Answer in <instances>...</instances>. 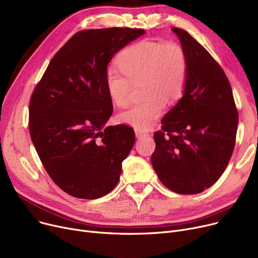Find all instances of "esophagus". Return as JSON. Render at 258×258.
Instances as JSON below:
<instances>
[{
    "label": "esophagus",
    "instance_id": "obj_1",
    "mask_svg": "<svg viewBox=\"0 0 258 258\" xmlns=\"http://www.w3.org/2000/svg\"><path fill=\"white\" fill-rule=\"evenodd\" d=\"M135 134H136V137L138 138H141V137H144V136H147V133L143 132V131H140V130H135Z\"/></svg>",
    "mask_w": 258,
    "mask_h": 258
}]
</instances>
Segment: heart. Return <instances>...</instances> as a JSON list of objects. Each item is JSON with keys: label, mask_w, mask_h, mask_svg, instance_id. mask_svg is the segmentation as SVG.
<instances>
[{"label": "heart", "mask_w": 258, "mask_h": 258, "mask_svg": "<svg viewBox=\"0 0 258 258\" xmlns=\"http://www.w3.org/2000/svg\"><path fill=\"white\" fill-rule=\"evenodd\" d=\"M118 68L108 69L105 76L107 92L119 107L131 102L133 85L142 81L145 100L119 115L122 123L136 130L152 128L164 113L166 100L178 101L184 94L188 77V57L178 43L141 39L130 45L117 58Z\"/></svg>", "instance_id": "1"}]
</instances>
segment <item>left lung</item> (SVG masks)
<instances>
[{
  "mask_svg": "<svg viewBox=\"0 0 258 258\" xmlns=\"http://www.w3.org/2000/svg\"><path fill=\"white\" fill-rule=\"evenodd\" d=\"M188 57L183 97L162 119L152 164L171 191L195 195L220 179L232 156L238 112L229 80L186 30L172 28Z\"/></svg>",
  "mask_w": 258,
  "mask_h": 258,
  "instance_id": "obj_1",
  "label": "left lung"
}]
</instances>
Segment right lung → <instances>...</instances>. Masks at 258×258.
Returning a JSON list of instances; mask_svg holds the SVG:
<instances>
[{
	"label": "right lung",
	"mask_w": 258,
	"mask_h": 258,
	"mask_svg": "<svg viewBox=\"0 0 258 258\" xmlns=\"http://www.w3.org/2000/svg\"><path fill=\"white\" fill-rule=\"evenodd\" d=\"M143 29L80 30L57 51L29 101V132L52 181L78 199L94 200L117 185L135 143L125 124L105 126L113 113L105 76L115 54Z\"/></svg>",
	"instance_id": "right-lung-1"
}]
</instances>
